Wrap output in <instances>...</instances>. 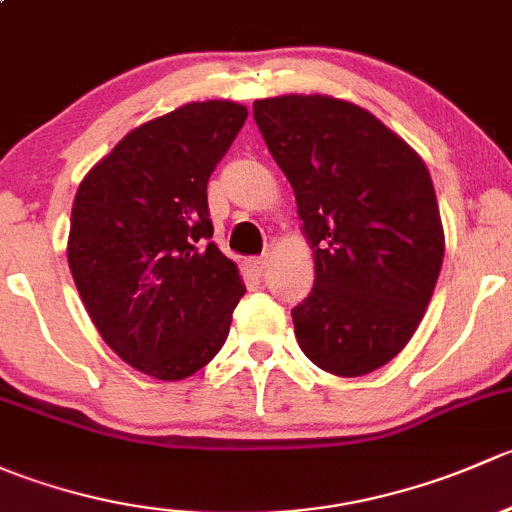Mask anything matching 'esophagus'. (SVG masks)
I'll list each match as a JSON object with an SVG mask.
<instances>
[{
	"instance_id": "obj_1",
	"label": "esophagus",
	"mask_w": 512,
	"mask_h": 512,
	"mask_svg": "<svg viewBox=\"0 0 512 512\" xmlns=\"http://www.w3.org/2000/svg\"><path fill=\"white\" fill-rule=\"evenodd\" d=\"M267 265H270V255H262V257H255V260L247 262V270H250L252 275L260 277L262 272L267 270Z\"/></svg>"
}]
</instances>
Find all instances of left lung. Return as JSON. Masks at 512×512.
I'll use <instances>...</instances> for the list:
<instances>
[{
  "label": "left lung",
  "instance_id": "8db88e82",
  "mask_svg": "<svg viewBox=\"0 0 512 512\" xmlns=\"http://www.w3.org/2000/svg\"><path fill=\"white\" fill-rule=\"evenodd\" d=\"M314 255L294 337L334 376H366L409 344L443 265L441 213L421 156L374 113L322 94L252 103Z\"/></svg>",
  "mask_w": 512,
  "mask_h": 512
}]
</instances>
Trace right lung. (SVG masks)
<instances>
[{
	"label": "right lung",
	"instance_id": "add662e5",
	"mask_svg": "<svg viewBox=\"0 0 512 512\" xmlns=\"http://www.w3.org/2000/svg\"><path fill=\"white\" fill-rule=\"evenodd\" d=\"M247 118L235 101H193L153 118L86 173L66 257L91 322L128 366L158 381L203 369L245 294L218 250L208 180Z\"/></svg>",
	"mask_w": 512,
	"mask_h": 512
}]
</instances>
